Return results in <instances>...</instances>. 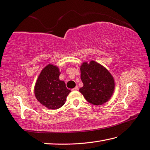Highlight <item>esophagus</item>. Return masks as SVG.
I'll list each match as a JSON object with an SVG mask.
<instances>
[{"instance_id":"34e87169","label":"esophagus","mask_w":150,"mask_h":150,"mask_svg":"<svg viewBox=\"0 0 150 150\" xmlns=\"http://www.w3.org/2000/svg\"><path fill=\"white\" fill-rule=\"evenodd\" d=\"M79 90V87L77 86L76 87H75L74 88H73L72 89V90H73V91H75V90Z\"/></svg>"}]
</instances>
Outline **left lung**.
<instances>
[{"label":"left lung","mask_w":150,"mask_h":150,"mask_svg":"<svg viewBox=\"0 0 150 150\" xmlns=\"http://www.w3.org/2000/svg\"><path fill=\"white\" fill-rule=\"evenodd\" d=\"M83 86L79 89L88 102L101 105L109 100L114 90V81L109 71L95 61L84 62L81 66Z\"/></svg>","instance_id":"left-lung-1"}]
</instances>
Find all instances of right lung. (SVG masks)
Returning <instances> with one entry per match:
<instances>
[{
  "instance_id": "add662e5",
  "label": "right lung",
  "mask_w": 150,
  "mask_h": 150,
  "mask_svg": "<svg viewBox=\"0 0 150 150\" xmlns=\"http://www.w3.org/2000/svg\"><path fill=\"white\" fill-rule=\"evenodd\" d=\"M60 74L57 66L49 64L44 67L38 78L34 87L37 100L49 109H57L65 103L71 90L59 79Z\"/></svg>"
}]
</instances>
